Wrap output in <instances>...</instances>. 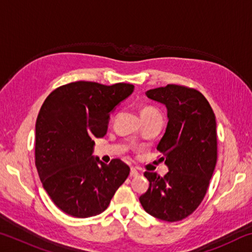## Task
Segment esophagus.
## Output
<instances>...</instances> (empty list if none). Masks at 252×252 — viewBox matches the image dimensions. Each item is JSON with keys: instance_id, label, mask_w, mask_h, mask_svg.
<instances>
[{"instance_id": "obj_1", "label": "esophagus", "mask_w": 252, "mask_h": 252, "mask_svg": "<svg viewBox=\"0 0 252 252\" xmlns=\"http://www.w3.org/2000/svg\"><path fill=\"white\" fill-rule=\"evenodd\" d=\"M139 176V172L136 171L134 168H131V171H130V177H138Z\"/></svg>"}]
</instances>
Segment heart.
<instances>
[{"label": "heart", "instance_id": "heart-1", "mask_svg": "<svg viewBox=\"0 0 252 252\" xmlns=\"http://www.w3.org/2000/svg\"><path fill=\"white\" fill-rule=\"evenodd\" d=\"M153 113H159V111H158L156 108H153V106H144L141 111V114H153Z\"/></svg>", "mask_w": 252, "mask_h": 252}]
</instances>
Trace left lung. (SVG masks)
Returning a JSON list of instances; mask_svg holds the SVG:
<instances>
[{
    "label": "left lung",
    "instance_id": "obj_1",
    "mask_svg": "<svg viewBox=\"0 0 252 252\" xmlns=\"http://www.w3.org/2000/svg\"><path fill=\"white\" fill-rule=\"evenodd\" d=\"M146 94L167 106L168 126L157 149L169 172H144L150 186L139 200L149 215L174 222L190 216L207 193L217 163L216 117L195 89L168 84Z\"/></svg>",
    "mask_w": 252,
    "mask_h": 252
}]
</instances>
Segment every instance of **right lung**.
<instances>
[{"label":"right lung","instance_id":"add662e5","mask_svg":"<svg viewBox=\"0 0 252 252\" xmlns=\"http://www.w3.org/2000/svg\"><path fill=\"white\" fill-rule=\"evenodd\" d=\"M134 85L78 81L55 89L35 123V165L55 206L75 218L100 215L130 173L120 159L93 158L94 138L108 130L110 112Z\"/></svg>","mask_w":252,"mask_h":252}]
</instances>
